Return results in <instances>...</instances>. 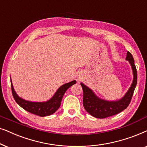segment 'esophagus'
I'll use <instances>...</instances> for the list:
<instances>
[{"mask_svg":"<svg viewBox=\"0 0 147 147\" xmlns=\"http://www.w3.org/2000/svg\"><path fill=\"white\" fill-rule=\"evenodd\" d=\"M78 80H79H79H80V79H78Z\"/></svg>","mask_w":147,"mask_h":147,"instance_id":"1","label":"esophagus"}]
</instances>
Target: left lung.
<instances>
[{"instance_id": "obj_1", "label": "left lung", "mask_w": 147, "mask_h": 147, "mask_svg": "<svg viewBox=\"0 0 147 147\" xmlns=\"http://www.w3.org/2000/svg\"><path fill=\"white\" fill-rule=\"evenodd\" d=\"M126 60L132 66L134 80L131 87L125 96L120 100L116 101H107L99 99L95 95L91 89L81 83L83 91V106L89 114L97 118H105L114 116L127 108L130 104L133 96L134 89L137 83V70L134 64V58L130 52H127Z\"/></svg>"}]
</instances>
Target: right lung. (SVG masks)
I'll return each mask as SVG.
<instances>
[{
    "instance_id": "right-lung-1",
    "label": "right lung",
    "mask_w": 147,
    "mask_h": 147,
    "mask_svg": "<svg viewBox=\"0 0 147 147\" xmlns=\"http://www.w3.org/2000/svg\"><path fill=\"white\" fill-rule=\"evenodd\" d=\"M75 83L76 81H73L61 86L56 92L54 97L46 102H31V101H25L19 97L17 93H15V90L13 89L12 82L11 81V91H12L13 96L14 97L15 101L25 110L41 117L50 116L56 112L60 106V103H61L62 97H63L64 93L68 88Z\"/></svg>"
}]
</instances>
